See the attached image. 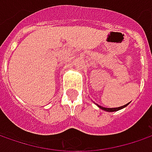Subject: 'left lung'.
Returning <instances> with one entry per match:
<instances>
[{"label":"left lung","mask_w":152,"mask_h":152,"mask_svg":"<svg viewBox=\"0 0 152 152\" xmlns=\"http://www.w3.org/2000/svg\"><path fill=\"white\" fill-rule=\"evenodd\" d=\"M129 104V103H127L126 105L124 106H122V107H115V108H106V107H103L102 106H99V105H97L98 106V107H100L102 110H104V111H107V112H116V111H118V110H121V109H123V108H124L125 107H127L128 105Z\"/></svg>","instance_id":"8db88e82"}]
</instances>
